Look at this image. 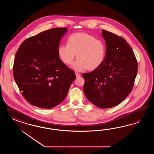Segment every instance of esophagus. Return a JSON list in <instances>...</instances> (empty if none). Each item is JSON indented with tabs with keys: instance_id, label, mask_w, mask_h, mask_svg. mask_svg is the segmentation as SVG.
<instances>
[{
	"instance_id": "esophagus-1",
	"label": "esophagus",
	"mask_w": 154,
	"mask_h": 154,
	"mask_svg": "<svg viewBox=\"0 0 154 154\" xmlns=\"http://www.w3.org/2000/svg\"><path fill=\"white\" fill-rule=\"evenodd\" d=\"M75 75H76L77 78H78V77H81V75H80L79 73H75Z\"/></svg>"
}]
</instances>
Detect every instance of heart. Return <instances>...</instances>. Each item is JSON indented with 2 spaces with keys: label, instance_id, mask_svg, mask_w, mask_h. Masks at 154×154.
<instances>
[{
  "label": "heart",
  "instance_id": "heart-1",
  "mask_svg": "<svg viewBox=\"0 0 154 154\" xmlns=\"http://www.w3.org/2000/svg\"><path fill=\"white\" fill-rule=\"evenodd\" d=\"M61 61L67 65L72 64L73 68L81 72L97 69L100 66L106 55V46L102 40L97 39L88 33H75L67 39V45H61L57 49Z\"/></svg>",
  "mask_w": 154,
  "mask_h": 154
}]
</instances>
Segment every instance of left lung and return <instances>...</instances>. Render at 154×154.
<instances>
[{"label": "left lung", "mask_w": 154, "mask_h": 154, "mask_svg": "<svg viewBox=\"0 0 154 154\" xmlns=\"http://www.w3.org/2000/svg\"><path fill=\"white\" fill-rule=\"evenodd\" d=\"M106 55L102 65L83 73L84 91L90 102L100 108L117 106L131 93L138 71L134 52L126 40L102 30Z\"/></svg>", "instance_id": "1"}]
</instances>
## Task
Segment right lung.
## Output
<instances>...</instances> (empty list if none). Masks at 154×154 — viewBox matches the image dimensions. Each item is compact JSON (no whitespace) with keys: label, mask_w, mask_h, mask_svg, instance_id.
I'll use <instances>...</instances> for the list:
<instances>
[{"label":"right lung","mask_w":154,"mask_h":154,"mask_svg":"<svg viewBox=\"0 0 154 154\" xmlns=\"http://www.w3.org/2000/svg\"><path fill=\"white\" fill-rule=\"evenodd\" d=\"M65 28L51 29L28 38L14 57V81L23 98L33 106L51 108L65 99L75 79L73 70L59 59L57 49Z\"/></svg>","instance_id":"obj_1"}]
</instances>
